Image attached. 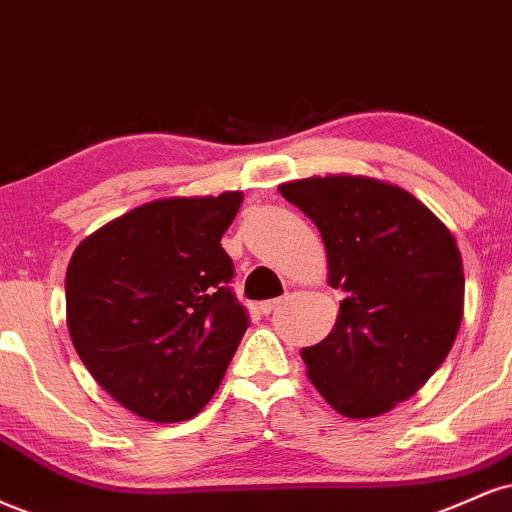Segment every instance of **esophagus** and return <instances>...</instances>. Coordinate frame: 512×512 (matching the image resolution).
I'll use <instances>...</instances> for the list:
<instances>
[{
    "label": "esophagus",
    "mask_w": 512,
    "mask_h": 512,
    "mask_svg": "<svg viewBox=\"0 0 512 512\" xmlns=\"http://www.w3.org/2000/svg\"><path fill=\"white\" fill-rule=\"evenodd\" d=\"M281 305H283V298L267 300V303H260V310H262V315H272V312H274V310H279Z\"/></svg>",
    "instance_id": "34e87169"
}]
</instances>
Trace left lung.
I'll return each mask as SVG.
<instances>
[{"label": "left lung", "instance_id": "left-lung-1", "mask_svg": "<svg viewBox=\"0 0 512 512\" xmlns=\"http://www.w3.org/2000/svg\"><path fill=\"white\" fill-rule=\"evenodd\" d=\"M322 233L329 286L346 298L334 331L303 348L315 389L350 420L408 400L446 360L465 307L453 233L415 195L369 176L281 183Z\"/></svg>", "mask_w": 512, "mask_h": 512}]
</instances>
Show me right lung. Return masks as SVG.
Listing matches in <instances>:
<instances>
[{
    "instance_id": "add662e5",
    "label": "right lung",
    "mask_w": 512,
    "mask_h": 512,
    "mask_svg": "<svg viewBox=\"0 0 512 512\" xmlns=\"http://www.w3.org/2000/svg\"><path fill=\"white\" fill-rule=\"evenodd\" d=\"M243 193L164 197L80 240L66 269L73 348L116 403L150 422L195 417L248 329L221 236Z\"/></svg>"
}]
</instances>
